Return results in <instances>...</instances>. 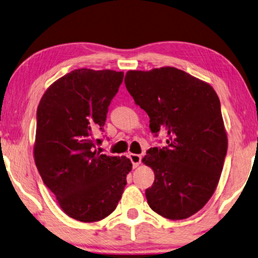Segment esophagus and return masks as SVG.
Masks as SVG:
<instances>
[{
  "label": "esophagus",
  "instance_id": "obj_1",
  "mask_svg": "<svg viewBox=\"0 0 258 258\" xmlns=\"http://www.w3.org/2000/svg\"><path fill=\"white\" fill-rule=\"evenodd\" d=\"M129 158H130V160H132L134 167H137L142 162V156L137 155V154H130Z\"/></svg>",
  "mask_w": 258,
  "mask_h": 258
}]
</instances>
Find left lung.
I'll use <instances>...</instances> for the list:
<instances>
[{
    "label": "left lung",
    "mask_w": 258,
    "mask_h": 258,
    "mask_svg": "<svg viewBox=\"0 0 258 258\" xmlns=\"http://www.w3.org/2000/svg\"><path fill=\"white\" fill-rule=\"evenodd\" d=\"M125 87L147 111L154 134L165 132V148L142 159L154 170L145 197L152 211L170 220L187 219L211 199L228 148L220 100L210 84L175 67L128 71Z\"/></svg>",
    "instance_id": "8db88e82"
}]
</instances>
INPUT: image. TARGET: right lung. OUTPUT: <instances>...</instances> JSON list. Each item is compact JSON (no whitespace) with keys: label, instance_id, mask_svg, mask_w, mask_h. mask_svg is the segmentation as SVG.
I'll return each mask as SVG.
<instances>
[{"label":"right lung","instance_id":"obj_1","mask_svg":"<svg viewBox=\"0 0 258 258\" xmlns=\"http://www.w3.org/2000/svg\"><path fill=\"white\" fill-rule=\"evenodd\" d=\"M122 80L123 72L113 70H74L46 89L37 108L36 166L61 210L78 221L111 214L133 169L126 157L95 149L101 141L94 135Z\"/></svg>","mask_w":258,"mask_h":258}]
</instances>
